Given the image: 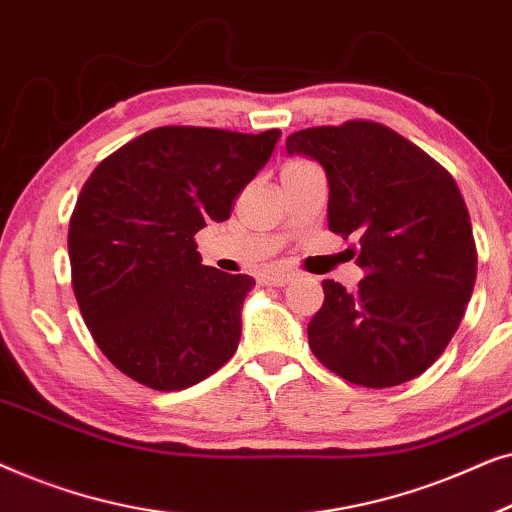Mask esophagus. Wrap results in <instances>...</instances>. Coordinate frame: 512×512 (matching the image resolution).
I'll use <instances>...</instances> for the list:
<instances>
[{
  "instance_id": "34e87169",
  "label": "esophagus",
  "mask_w": 512,
  "mask_h": 512,
  "mask_svg": "<svg viewBox=\"0 0 512 512\" xmlns=\"http://www.w3.org/2000/svg\"><path fill=\"white\" fill-rule=\"evenodd\" d=\"M263 282L265 284H272V286H284L289 284L293 279V272L291 270H282V268H268L263 270Z\"/></svg>"
}]
</instances>
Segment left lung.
Here are the masks:
<instances>
[{
	"instance_id": "8db88e82",
	"label": "left lung",
	"mask_w": 512,
	"mask_h": 512,
	"mask_svg": "<svg viewBox=\"0 0 512 512\" xmlns=\"http://www.w3.org/2000/svg\"><path fill=\"white\" fill-rule=\"evenodd\" d=\"M286 151L324 167L328 228L356 237L359 289L324 279L307 340L328 370L361 387L422 375L457 333L478 272L471 216L436 160L373 121L298 130ZM354 251V249H352Z\"/></svg>"
}]
</instances>
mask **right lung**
<instances>
[{
    "mask_svg": "<svg viewBox=\"0 0 512 512\" xmlns=\"http://www.w3.org/2000/svg\"><path fill=\"white\" fill-rule=\"evenodd\" d=\"M282 132L165 125L95 167L69 221L76 303L114 366L179 391L235 354L254 277L202 265L195 233L226 221Z\"/></svg>",
    "mask_w": 512,
    "mask_h": 512,
    "instance_id": "right-lung-1",
    "label": "right lung"
}]
</instances>
